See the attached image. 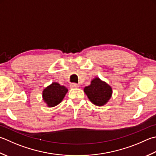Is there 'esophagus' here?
I'll return each instance as SVG.
<instances>
[{
    "instance_id": "34e87169",
    "label": "esophagus",
    "mask_w": 156,
    "mask_h": 156,
    "mask_svg": "<svg viewBox=\"0 0 156 156\" xmlns=\"http://www.w3.org/2000/svg\"><path fill=\"white\" fill-rule=\"evenodd\" d=\"M70 88H78L79 87V85L78 84H76V83H72L70 84Z\"/></svg>"
}]
</instances>
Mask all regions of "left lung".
Masks as SVG:
<instances>
[{
  "label": "left lung",
  "mask_w": 156,
  "mask_h": 156,
  "mask_svg": "<svg viewBox=\"0 0 156 156\" xmlns=\"http://www.w3.org/2000/svg\"><path fill=\"white\" fill-rule=\"evenodd\" d=\"M84 92L91 103L97 106H103L112 96V88L98 77L93 78L90 84L84 88Z\"/></svg>",
  "instance_id": "left-lung-1"
}]
</instances>
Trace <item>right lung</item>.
<instances>
[{
    "label": "right lung",
    "mask_w": 156,
    "mask_h": 156,
    "mask_svg": "<svg viewBox=\"0 0 156 156\" xmlns=\"http://www.w3.org/2000/svg\"><path fill=\"white\" fill-rule=\"evenodd\" d=\"M68 91L66 87L53 82L42 90V99L47 107L53 108L62 101Z\"/></svg>",
    "instance_id": "1"
}]
</instances>
